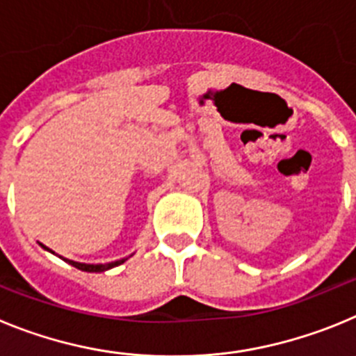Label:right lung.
<instances>
[{"instance_id":"add662e5","label":"right lung","mask_w":356,"mask_h":356,"mask_svg":"<svg viewBox=\"0 0 356 356\" xmlns=\"http://www.w3.org/2000/svg\"><path fill=\"white\" fill-rule=\"evenodd\" d=\"M124 260H128V259H121V260H115V262H108V264H81V262H74V260H67V259H65V262L71 264V266H74L76 269H80V271L103 273V271H108V269H112V267H115V266H121Z\"/></svg>"}]
</instances>
